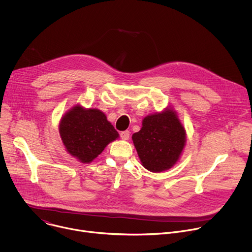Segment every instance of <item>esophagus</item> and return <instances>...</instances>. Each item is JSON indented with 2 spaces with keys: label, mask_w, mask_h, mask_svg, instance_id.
<instances>
[{
  "label": "esophagus",
  "mask_w": 252,
  "mask_h": 252,
  "mask_svg": "<svg viewBox=\"0 0 252 252\" xmlns=\"http://www.w3.org/2000/svg\"><path fill=\"white\" fill-rule=\"evenodd\" d=\"M120 134H121V137L125 140H127L129 138V131L128 130H124Z\"/></svg>",
  "instance_id": "1"
}]
</instances>
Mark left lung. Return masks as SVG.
<instances>
[{"mask_svg":"<svg viewBox=\"0 0 252 252\" xmlns=\"http://www.w3.org/2000/svg\"><path fill=\"white\" fill-rule=\"evenodd\" d=\"M131 138L141 164L152 172H161L178 161L187 133L176 113L165 109L143 119L140 130Z\"/></svg>","mask_w":252,"mask_h":252,"instance_id":"obj_1","label":"left lung"}]
</instances>
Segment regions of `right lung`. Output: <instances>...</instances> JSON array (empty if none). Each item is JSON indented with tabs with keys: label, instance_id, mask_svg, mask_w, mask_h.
<instances>
[{
	"label": "right lung",
	"instance_id": "right-lung-1",
	"mask_svg": "<svg viewBox=\"0 0 252 252\" xmlns=\"http://www.w3.org/2000/svg\"><path fill=\"white\" fill-rule=\"evenodd\" d=\"M59 131L65 151L83 163L92 162L119 132L97 109L77 104L61 119Z\"/></svg>",
	"mask_w": 252,
	"mask_h": 252
}]
</instances>
